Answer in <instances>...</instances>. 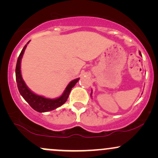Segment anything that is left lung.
Listing matches in <instances>:
<instances>
[{"instance_id": "1", "label": "left lung", "mask_w": 158, "mask_h": 158, "mask_svg": "<svg viewBox=\"0 0 158 158\" xmlns=\"http://www.w3.org/2000/svg\"><path fill=\"white\" fill-rule=\"evenodd\" d=\"M139 55H141V53H140V52H139ZM91 94H92V93H91V94H90V95H91Z\"/></svg>"}]
</instances>
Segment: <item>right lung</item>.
<instances>
[{
    "label": "right lung",
    "mask_w": 158,
    "mask_h": 158,
    "mask_svg": "<svg viewBox=\"0 0 158 158\" xmlns=\"http://www.w3.org/2000/svg\"><path fill=\"white\" fill-rule=\"evenodd\" d=\"M29 42L30 41L27 42V44L25 45L24 48L21 50V53H20L19 58H18L17 64H16L15 77L16 81H17L18 88H19V93L21 94V95L22 96L23 99L29 103V105L34 110L38 112H40V113L50 111V110H52L56 109V108H59V107H60L64 103H65L67 99H68V96L70 94V92L72 88H73L75 86L77 81L79 80V78L70 81L68 85V86L66 87V88H65L62 95L61 97L56 98V99H48V98H45L42 97V96H39L34 94L33 92L29 89L28 87L25 84L21 73V59H22L23 52H24L25 49L27 48V45L29 44Z\"/></svg>",
    "instance_id": "1"
}]
</instances>
